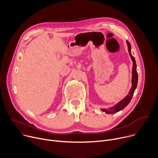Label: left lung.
<instances>
[{
  "label": "left lung",
  "mask_w": 158,
  "mask_h": 158,
  "mask_svg": "<svg viewBox=\"0 0 158 158\" xmlns=\"http://www.w3.org/2000/svg\"><path fill=\"white\" fill-rule=\"evenodd\" d=\"M127 46H128V51H129V54L130 57H131V59L133 62V66H132V87L131 88L129 93L128 94V95H127V96H126V98H124L123 100H121L119 103H118L116 106H114V107H112L110 108H109V109L106 110V109H102V110L103 112H106V113L108 114H111V113H115V112H117L122 109H123L131 101L132 96L134 94L135 89H136L137 85H138V73H137V70H136V60H135L134 57L132 56V54H131V44L129 43V41H126Z\"/></svg>",
  "instance_id": "8db88e82"
}]
</instances>
